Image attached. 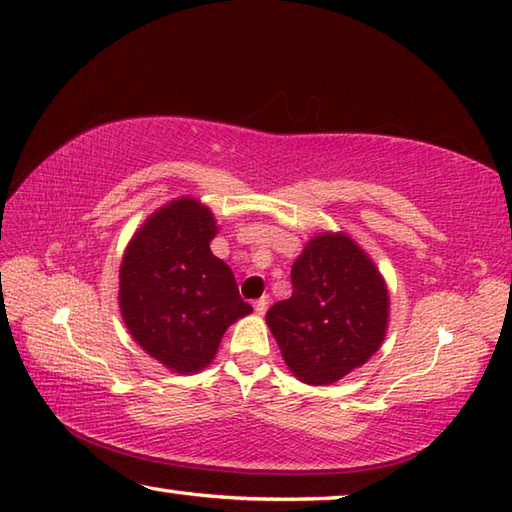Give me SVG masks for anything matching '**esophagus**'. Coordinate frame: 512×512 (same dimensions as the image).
<instances>
[{"instance_id": "obj_1", "label": "esophagus", "mask_w": 512, "mask_h": 512, "mask_svg": "<svg viewBox=\"0 0 512 512\" xmlns=\"http://www.w3.org/2000/svg\"><path fill=\"white\" fill-rule=\"evenodd\" d=\"M267 305H269V298H267V296H263V298H258V301L254 303V310H256V314H260V316H263V314L267 312Z\"/></svg>"}]
</instances>
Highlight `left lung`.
Returning a JSON list of instances; mask_svg holds the SVG:
<instances>
[{"label":"left lung","instance_id":"8db88e82","mask_svg":"<svg viewBox=\"0 0 512 512\" xmlns=\"http://www.w3.org/2000/svg\"><path fill=\"white\" fill-rule=\"evenodd\" d=\"M292 287L265 321L298 381L336 383L379 350L388 330V287L350 236H314L294 260Z\"/></svg>","mask_w":512,"mask_h":512}]
</instances>
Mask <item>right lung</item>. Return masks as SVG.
Instances as JSON below:
<instances>
[{
  "instance_id": "1",
  "label": "right lung",
  "mask_w": 512,
  "mask_h": 512,
  "mask_svg": "<svg viewBox=\"0 0 512 512\" xmlns=\"http://www.w3.org/2000/svg\"><path fill=\"white\" fill-rule=\"evenodd\" d=\"M216 220L178 198L144 220L120 265V312L144 352L178 374L214 361L227 327L252 312L234 272L211 254Z\"/></svg>"
}]
</instances>
